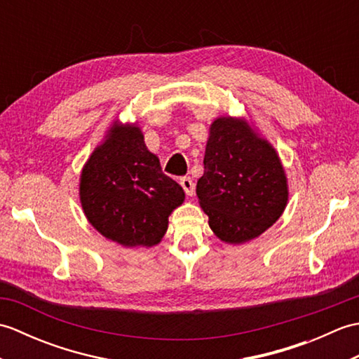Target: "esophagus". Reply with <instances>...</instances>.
<instances>
[{
    "mask_svg": "<svg viewBox=\"0 0 359 359\" xmlns=\"http://www.w3.org/2000/svg\"><path fill=\"white\" fill-rule=\"evenodd\" d=\"M180 185L184 188V191L187 196H193L194 193V182L191 177H182L180 179Z\"/></svg>",
    "mask_w": 359,
    "mask_h": 359,
    "instance_id": "34e87169",
    "label": "esophagus"
}]
</instances>
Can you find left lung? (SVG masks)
I'll return each instance as SVG.
<instances>
[{
  "label": "left lung",
  "mask_w": 359,
  "mask_h": 359,
  "mask_svg": "<svg viewBox=\"0 0 359 359\" xmlns=\"http://www.w3.org/2000/svg\"><path fill=\"white\" fill-rule=\"evenodd\" d=\"M203 175L196 193L219 239L242 243L257 238L284 211V168L269 142L245 121L220 117L210 128Z\"/></svg>",
  "instance_id": "1"
}]
</instances>
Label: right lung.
I'll use <instances>...</instances> for the list:
<instances>
[{"label": "right lung", "mask_w": 359, "mask_h": 359, "mask_svg": "<svg viewBox=\"0 0 359 359\" xmlns=\"http://www.w3.org/2000/svg\"><path fill=\"white\" fill-rule=\"evenodd\" d=\"M184 199V189L163 174L137 126L112 128L83 168V211L97 231L123 247L158 243L168 216Z\"/></svg>", "instance_id": "right-lung-1"}]
</instances>
